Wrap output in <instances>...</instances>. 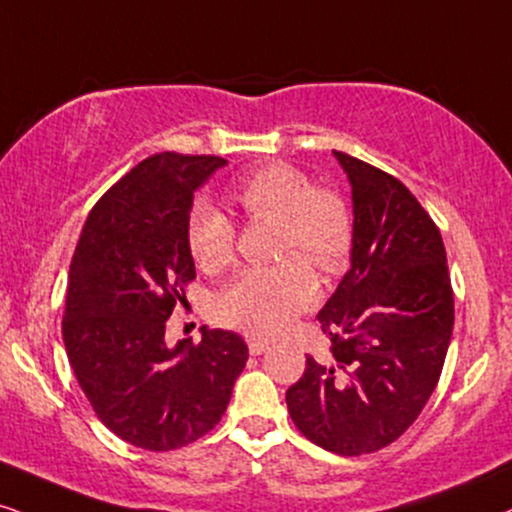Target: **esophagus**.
Listing matches in <instances>:
<instances>
[{"label":"esophagus","mask_w":512,"mask_h":512,"mask_svg":"<svg viewBox=\"0 0 512 512\" xmlns=\"http://www.w3.org/2000/svg\"><path fill=\"white\" fill-rule=\"evenodd\" d=\"M248 349H250L252 357H260L262 352H267L269 345H267V342H264V340H250V342H248Z\"/></svg>","instance_id":"34e87169"}]
</instances>
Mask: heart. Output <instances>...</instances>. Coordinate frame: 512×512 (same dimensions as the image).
<instances>
[{"label": "heart", "mask_w": 512, "mask_h": 512, "mask_svg": "<svg viewBox=\"0 0 512 512\" xmlns=\"http://www.w3.org/2000/svg\"><path fill=\"white\" fill-rule=\"evenodd\" d=\"M226 198L248 219H276V252L290 260L245 269L219 295L217 314L226 326L274 338L316 295L312 274L294 257L321 274L338 271L352 248V217L338 193L316 189L307 174L286 163L262 165L231 181ZM186 243L200 269L219 271L234 260L236 226L200 200L186 219Z\"/></svg>", "instance_id": "b5f03b06"}]
</instances>
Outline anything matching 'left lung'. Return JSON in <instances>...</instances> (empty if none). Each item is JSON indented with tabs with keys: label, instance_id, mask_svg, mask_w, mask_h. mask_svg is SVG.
I'll return each mask as SVG.
<instances>
[{
	"label": "left lung",
	"instance_id": "8db88e82",
	"mask_svg": "<svg viewBox=\"0 0 512 512\" xmlns=\"http://www.w3.org/2000/svg\"><path fill=\"white\" fill-rule=\"evenodd\" d=\"M333 153L352 184V267L316 316L331 354H307L286 404L309 442L361 456L399 439L428 404L454 331V290L442 234L416 196Z\"/></svg>",
	"mask_w": 512,
	"mask_h": 512
}]
</instances>
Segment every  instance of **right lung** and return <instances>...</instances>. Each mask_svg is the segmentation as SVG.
I'll use <instances>...</instances> for the list:
<instances>
[{
  "label": "right lung",
  "mask_w": 512,
  "mask_h": 512,
  "mask_svg": "<svg viewBox=\"0 0 512 512\" xmlns=\"http://www.w3.org/2000/svg\"><path fill=\"white\" fill-rule=\"evenodd\" d=\"M226 160L158 153L89 212L68 274L63 342L103 425L127 444L172 451L222 420L248 361L231 331L165 345V323L196 278L186 219L193 193Z\"/></svg>",
  "instance_id": "obj_1"
}]
</instances>
